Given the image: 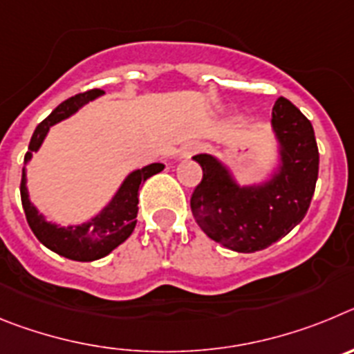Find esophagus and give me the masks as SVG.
Wrapping results in <instances>:
<instances>
[{"mask_svg":"<svg viewBox=\"0 0 354 354\" xmlns=\"http://www.w3.org/2000/svg\"><path fill=\"white\" fill-rule=\"evenodd\" d=\"M196 150H198V145H196V143H184V145L180 147V150H179V158L180 159L192 158Z\"/></svg>","mask_w":354,"mask_h":354,"instance_id":"obj_1","label":"esophagus"}]
</instances>
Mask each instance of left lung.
<instances>
[{
  "mask_svg": "<svg viewBox=\"0 0 354 354\" xmlns=\"http://www.w3.org/2000/svg\"><path fill=\"white\" fill-rule=\"evenodd\" d=\"M277 165L259 183L241 184L212 154L193 156L204 177L192 195L198 227L239 253L264 250L305 218L319 174V150L310 120L278 97L271 111Z\"/></svg>",
  "mask_w": 354,
  "mask_h": 354,
  "instance_id": "8db88e82",
  "label": "left lung"
}]
</instances>
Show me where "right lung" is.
<instances>
[{
	"mask_svg": "<svg viewBox=\"0 0 354 354\" xmlns=\"http://www.w3.org/2000/svg\"><path fill=\"white\" fill-rule=\"evenodd\" d=\"M102 90H90V92L77 93L67 101L56 106L46 120L37 126L35 133L30 140V147L24 156L23 180H21V202H23L24 214L30 228L37 236V239L46 248L58 253L62 257L71 261L92 262L97 259L106 257L113 252L118 245H122L127 237L133 234L136 227V216H138V189L149 177L165 168L162 162H152L143 168H136L126 175L122 180L115 195L111 196L108 204L92 216L90 220L77 225H58L49 221L39 207L31 204L30 192H28L26 165L31 161L33 154L39 152L44 140L48 136L49 129L60 122L67 120L72 115H76L83 106L95 101L97 97L102 95Z\"/></svg>",
	"mask_w": 354,
	"mask_h": 354,
	"instance_id": "add662e5",
	"label": "right lung"
}]
</instances>
